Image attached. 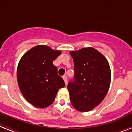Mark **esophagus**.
I'll list each match as a JSON object with an SVG mask.
<instances>
[{"label":"esophagus","instance_id":"obj_1","mask_svg":"<svg viewBox=\"0 0 132 132\" xmlns=\"http://www.w3.org/2000/svg\"><path fill=\"white\" fill-rule=\"evenodd\" d=\"M63 80H64V81H65V84L67 85V76H63Z\"/></svg>","mask_w":132,"mask_h":132}]
</instances>
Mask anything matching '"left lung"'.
<instances>
[{
	"label": "left lung",
	"mask_w": 132,
	"mask_h": 132,
	"mask_svg": "<svg viewBox=\"0 0 132 132\" xmlns=\"http://www.w3.org/2000/svg\"><path fill=\"white\" fill-rule=\"evenodd\" d=\"M70 54L74 63V80L67 85L71 105L78 111H90L107 95L111 79L109 63L91 47L71 51Z\"/></svg>",
	"instance_id": "8db88e82"
}]
</instances>
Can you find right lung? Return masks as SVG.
I'll use <instances>...</instances> for the list:
<instances>
[{
	"instance_id": "1",
	"label": "right lung",
	"mask_w": 132,
	"mask_h": 132,
	"mask_svg": "<svg viewBox=\"0 0 132 132\" xmlns=\"http://www.w3.org/2000/svg\"><path fill=\"white\" fill-rule=\"evenodd\" d=\"M61 54L60 50L39 45L26 52L20 60L17 69L19 88L24 97L35 107L51 105L58 90L65 86L53 65Z\"/></svg>"
}]
</instances>
